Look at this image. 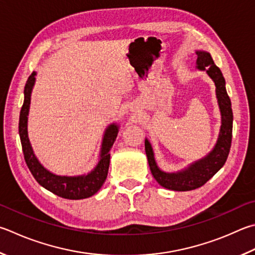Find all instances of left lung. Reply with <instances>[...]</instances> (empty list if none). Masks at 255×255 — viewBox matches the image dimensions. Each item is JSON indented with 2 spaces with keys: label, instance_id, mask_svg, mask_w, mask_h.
I'll return each instance as SVG.
<instances>
[{
  "label": "left lung",
  "instance_id": "left-lung-1",
  "mask_svg": "<svg viewBox=\"0 0 255 255\" xmlns=\"http://www.w3.org/2000/svg\"><path fill=\"white\" fill-rule=\"evenodd\" d=\"M196 69L206 71L208 77L215 83V92L217 104L221 113V128L215 146L208 154L194 163L189 164L186 168L178 172H164L155 160L154 150L150 141L145 139V150L149 164L150 172L160 186L177 192H186L196 189L210 180L219 170L223 167L228 159L231 141H232L233 113L230 97L226 92L225 79L219 67L215 66L211 54L206 51H196Z\"/></svg>",
  "mask_w": 255,
  "mask_h": 255
}]
</instances>
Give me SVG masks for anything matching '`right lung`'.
Masks as SVG:
<instances>
[{"instance_id":"1","label":"right lung","mask_w":255,"mask_h":255,"mask_svg":"<svg viewBox=\"0 0 255 255\" xmlns=\"http://www.w3.org/2000/svg\"><path fill=\"white\" fill-rule=\"evenodd\" d=\"M35 76L36 72L33 71L25 83L24 101H23L20 120H18V133H20L22 149L27 167L41 186L60 197L67 198V200H82V198L95 195L107 178L110 163V149L113 148L116 138H117L119 125L114 123L106 128L98 164L95 166L91 172L77 176L57 175L50 172L36 158L34 151L32 149L29 136H27V116H29L30 110L32 89L35 83Z\"/></svg>"}]
</instances>
